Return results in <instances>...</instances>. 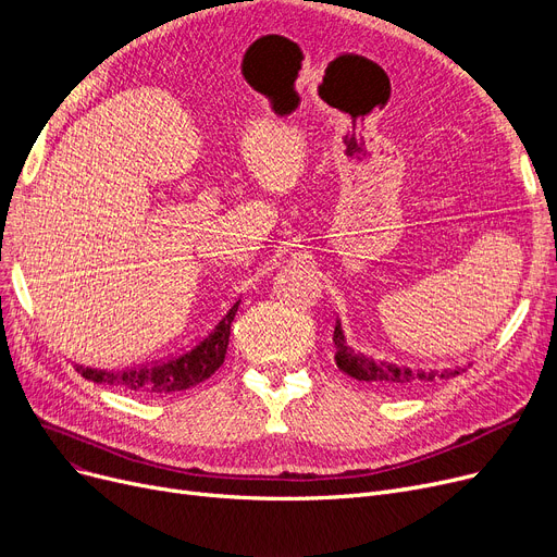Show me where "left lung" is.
<instances>
[{"mask_svg":"<svg viewBox=\"0 0 557 557\" xmlns=\"http://www.w3.org/2000/svg\"><path fill=\"white\" fill-rule=\"evenodd\" d=\"M334 361L336 366L349 374L355 376L357 382H368L376 388L384 391H411L418 388L422 384H431L435 379H451L460 372H465V368H456V370H411L406 366H397V363H388V361H374L361 352H355L352 347L347 345L341 320L336 318V327H334Z\"/></svg>","mask_w":557,"mask_h":557,"instance_id":"8db88e82","label":"left lung"}]
</instances>
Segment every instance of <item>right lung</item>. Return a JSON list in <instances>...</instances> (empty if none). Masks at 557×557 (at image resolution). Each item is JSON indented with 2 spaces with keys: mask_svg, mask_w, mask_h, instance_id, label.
I'll return each mask as SVG.
<instances>
[{
  "mask_svg": "<svg viewBox=\"0 0 557 557\" xmlns=\"http://www.w3.org/2000/svg\"><path fill=\"white\" fill-rule=\"evenodd\" d=\"M239 305L242 300L234 302L227 309V313L219 320L216 327L181 357L151 363V366H141V368L116 370V372L83 368V366H76V370L95 384L116 386L126 393H135L141 397H158V395L187 391L205 382V379H210L221 368L227 352L230 325Z\"/></svg>",
  "mask_w": 557,
  "mask_h": 557,
  "instance_id": "right-lung-1",
  "label": "right lung"
}]
</instances>
